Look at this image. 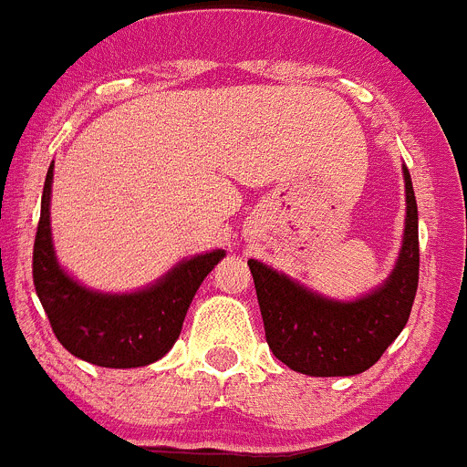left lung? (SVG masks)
Wrapping results in <instances>:
<instances>
[{
	"label": "left lung",
	"mask_w": 467,
	"mask_h": 467,
	"mask_svg": "<svg viewBox=\"0 0 467 467\" xmlns=\"http://www.w3.org/2000/svg\"><path fill=\"white\" fill-rule=\"evenodd\" d=\"M405 228L389 276L357 299H332L260 260H248L265 337L287 368L313 378L368 371L403 332L420 281V219L403 165Z\"/></svg>",
	"instance_id": "left-lung-1"
}]
</instances>
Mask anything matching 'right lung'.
Segmentation results:
<instances>
[{
  "mask_svg": "<svg viewBox=\"0 0 467 467\" xmlns=\"http://www.w3.org/2000/svg\"><path fill=\"white\" fill-rule=\"evenodd\" d=\"M55 163L43 186L34 242V285L57 341L73 357L103 368H140L159 361L180 338L186 311L221 260L223 248L180 260L133 293H101L82 285L59 265L52 244L50 198Z\"/></svg>",
  "mask_w": 467,
  "mask_h": 467,
  "instance_id": "1",
  "label": "right lung"
}]
</instances>
